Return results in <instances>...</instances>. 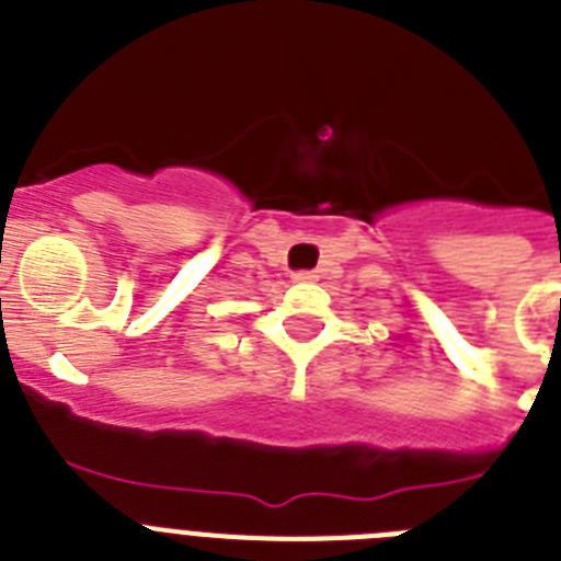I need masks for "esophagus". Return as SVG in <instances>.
<instances>
[{"mask_svg": "<svg viewBox=\"0 0 561 561\" xmlns=\"http://www.w3.org/2000/svg\"><path fill=\"white\" fill-rule=\"evenodd\" d=\"M295 280L297 284H311V280H317L314 272H295Z\"/></svg>", "mask_w": 561, "mask_h": 561, "instance_id": "34e87169", "label": "esophagus"}]
</instances>
